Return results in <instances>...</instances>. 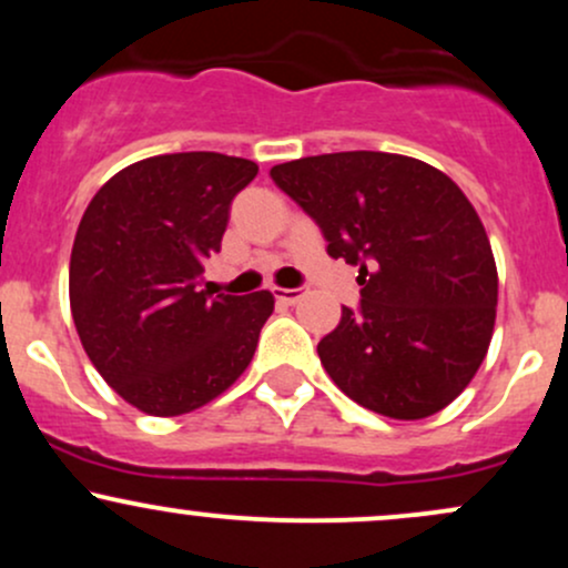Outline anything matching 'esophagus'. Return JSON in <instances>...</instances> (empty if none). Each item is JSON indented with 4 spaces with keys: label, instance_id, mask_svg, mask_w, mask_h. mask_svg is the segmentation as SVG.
Masks as SVG:
<instances>
[{
    "label": "esophagus",
    "instance_id": "34e87169",
    "mask_svg": "<svg viewBox=\"0 0 568 568\" xmlns=\"http://www.w3.org/2000/svg\"><path fill=\"white\" fill-rule=\"evenodd\" d=\"M304 293H306L304 288H275V298L280 304L291 306V304H296Z\"/></svg>",
    "mask_w": 568,
    "mask_h": 568
}]
</instances>
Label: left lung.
I'll return each instance as SVG.
<instances>
[{"label":"left lung","instance_id":"8db88e82","mask_svg":"<svg viewBox=\"0 0 568 568\" xmlns=\"http://www.w3.org/2000/svg\"><path fill=\"white\" fill-rule=\"evenodd\" d=\"M270 175L315 219L328 256L361 266V306H342L317 344L336 387L389 419L446 408L484 363L497 321V264L465 192L387 152L317 154Z\"/></svg>","mask_w":568,"mask_h":568}]
</instances>
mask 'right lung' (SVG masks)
I'll list each match as a JSON object with an SVG mask.
<instances>
[{"label": "right lung", "instance_id": "obj_1", "mask_svg": "<svg viewBox=\"0 0 568 568\" xmlns=\"http://www.w3.org/2000/svg\"><path fill=\"white\" fill-rule=\"evenodd\" d=\"M258 165L219 152L158 154L112 175L77 230L69 302L90 363L122 400L181 416L230 389L275 310L270 291H197L234 194Z\"/></svg>", "mask_w": 568, "mask_h": 568}]
</instances>
